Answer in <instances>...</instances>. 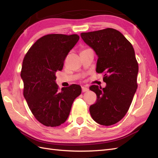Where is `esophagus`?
<instances>
[{
    "label": "esophagus",
    "mask_w": 158,
    "mask_h": 158,
    "mask_svg": "<svg viewBox=\"0 0 158 158\" xmlns=\"http://www.w3.org/2000/svg\"><path fill=\"white\" fill-rule=\"evenodd\" d=\"M89 90V89L87 88V87H85V86H83V87H82V92H88Z\"/></svg>",
    "instance_id": "obj_1"
}]
</instances>
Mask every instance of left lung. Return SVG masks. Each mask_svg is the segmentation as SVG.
<instances>
[{
  "label": "left lung",
  "mask_w": 158,
  "mask_h": 158,
  "mask_svg": "<svg viewBox=\"0 0 158 158\" xmlns=\"http://www.w3.org/2000/svg\"><path fill=\"white\" fill-rule=\"evenodd\" d=\"M81 36L98 56L96 72L104 73L106 83L104 88L90 86L97 96L96 103L89 106L90 115L100 125H113L127 113L138 87L135 50L125 36L113 28L82 32Z\"/></svg>",
  "instance_id": "obj_1"
}]
</instances>
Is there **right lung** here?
I'll return each mask as SVG.
<instances>
[{
	"label": "right lung",
	"mask_w": 158,
	"mask_h": 158,
	"mask_svg": "<svg viewBox=\"0 0 158 158\" xmlns=\"http://www.w3.org/2000/svg\"><path fill=\"white\" fill-rule=\"evenodd\" d=\"M79 39L77 35L43 36L23 58L21 71L23 96L33 115L45 126L56 127L64 123L74 100L81 93L79 85L60 91L56 83V73L62 69L66 56Z\"/></svg>",
	"instance_id": "1"
}]
</instances>
